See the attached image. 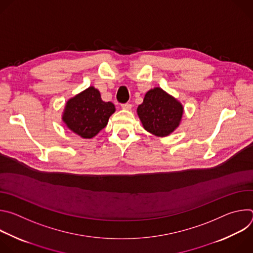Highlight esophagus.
Listing matches in <instances>:
<instances>
[{"mask_svg":"<svg viewBox=\"0 0 253 253\" xmlns=\"http://www.w3.org/2000/svg\"><path fill=\"white\" fill-rule=\"evenodd\" d=\"M121 107H122V109H124V110H131L132 105L129 104V103H125V104H122Z\"/></svg>","mask_w":253,"mask_h":253,"instance_id":"34e87169","label":"esophagus"}]
</instances>
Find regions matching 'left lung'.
I'll list each match as a JSON object with an SVG mask.
<instances>
[{
  "instance_id": "8db88e82",
  "label": "left lung",
  "mask_w": 253,
  "mask_h": 253,
  "mask_svg": "<svg viewBox=\"0 0 253 253\" xmlns=\"http://www.w3.org/2000/svg\"><path fill=\"white\" fill-rule=\"evenodd\" d=\"M183 113V105L160 87L150 89L137 108L143 128L157 137L174 132L181 123Z\"/></svg>"
}]
</instances>
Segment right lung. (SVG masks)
I'll use <instances>...</instances> for the list:
<instances>
[{
    "label": "right lung",
    "mask_w": 253,
    "mask_h": 253,
    "mask_svg": "<svg viewBox=\"0 0 253 253\" xmlns=\"http://www.w3.org/2000/svg\"><path fill=\"white\" fill-rule=\"evenodd\" d=\"M115 110L113 103L104 102L99 90L90 86L66 102L62 121L73 133L91 139L106 127Z\"/></svg>",
    "instance_id": "1"
}]
</instances>
